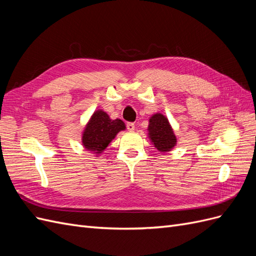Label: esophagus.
<instances>
[{"instance_id":"esophagus-1","label":"esophagus","mask_w":256,"mask_h":256,"mask_svg":"<svg viewBox=\"0 0 256 256\" xmlns=\"http://www.w3.org/2000/svg\"><path fill=\"white\" fill-rule=\"evenodd\" d=\"M127 129L129 131H134V122H127Z\"/></svg>"}]
</instances>
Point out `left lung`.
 <instances>
[{"mask_svg":"<svg viewBox=\"0 0 256 256\" xmlns=\"http://www.w3.org/2000/svg\"><path fill=\"white\" fill-rule=\"evenodd\" d=\"M148 138L158 152H166L173 150L177 138L166 116L161 113L154 114L150 118Z\"/></svg>","mask_w":256,"mask_h":256,"instance_id":"1","label":"left lung"}]
</instances>
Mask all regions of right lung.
<instances>
[{"label":"right lung","mask_w":256,"mask_h":256,"mask_svg":"<svg viewBox=\"0 0 256 256\" xmlns=\"http://www.w3.org/2000/svg\"><path fill=\"white\" fill-rule=\"evenodd\" d=\"M125 122L122 120H111L102 110H97L92 115L82 134V145L84 148L102 154L120 131L125 130Z\"/></svg>","instance_id":"right-lung-1"}]
</instances>
